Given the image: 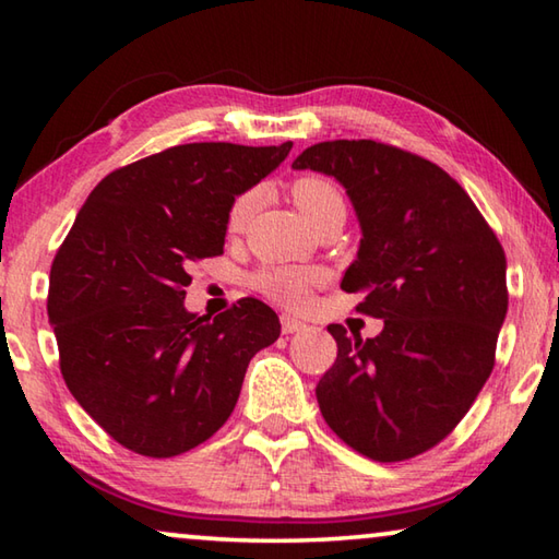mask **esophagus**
Listing matches in <instances>:
<instances>
[{
	"mask_svg": "<svg viewBox=\"0 0 559 559\" xmlns=\"http://www.w3.org/2000/svg\"><path fill=\"white\" fill-rule=\"evenodd\" d=\"M306 328V323H300L298 318H293V316H281V330L286 335H293V333H300V330Z\"/></svg>",
	"mask_w": 559,
	"mask_h": 559,
	"instance_id": "34e87169",
	"label": "esophagus"
}]
</instances>
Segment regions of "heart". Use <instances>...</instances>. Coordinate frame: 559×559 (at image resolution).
Listing matches in <instances>:
<instances>
[{
	"instance_id": "obj_1",
	"label": "heart",
	"mask_w": 559,
	"mask_h": 559,
	"mask_svg": "<svg viewBox=\"0 0 559 559\" xmlns=\"http://www.w3.org/2000/svg\"><path fill=\"white\" fill-rule=\"evenodd\" d=\"M290 194L300 214L313 226L328 219V216H345V197L340 192V187L325 177H298L290 185ZM257 192H243L231 202L229 216H226V229H229V234H241L246 229V224H249L253 214V206H257ZM318 278V271L273 266L259 271L257 278H253V286L271 300L298 308L308 300L310 286Z\"/></svg>"
}]
</instances>
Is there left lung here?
I'll use <instances>...</instances> for the list:
<instances>
[{
	"label": "left lung",
	"mask_w": 559,
	"mask_h": 559,
	"mask_svg": "<svg viewBox=\"0 0 559 559\" xmlns=\"http://www.w3.org/2000/svg\"><path fill=\"white\" fill-rule=\"evenodd\" d=\"M296 169L335 177L362 239L340 288L377 337L328 325L337 359L316 386L328 427L362 456L394 463L443 441L496 365L508 313L506 251L484 214L439 165L374 140L302 150Z\"/></svg>",
	"instance_id": "obj_1"
}]
</instances>
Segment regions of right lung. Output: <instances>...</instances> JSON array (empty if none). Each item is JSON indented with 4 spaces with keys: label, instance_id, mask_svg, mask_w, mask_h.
Returning a JSON list of instances; mask_svg holds the SVG:
<instances>
[{
    "label": "right lung",
    "instance_id": "right-lung-1",
    "mask_svg": "<svg viewBox=\"0 0 559 559\" xmlns=\"http://www.w3.org/2000/svg\"><path fill=\"white\" fill-rule=\"evenodd\" d=\"M293 143H189L103 177L56 251L49 320L61 374L91 419L150 459L200 447L229 419L278 316L241 298L210 320L185 310L189 266L224 253L236 197Z\"/></svg>",
    "mask_w": 559,
    "mask_h": 559
}]
</instances>
